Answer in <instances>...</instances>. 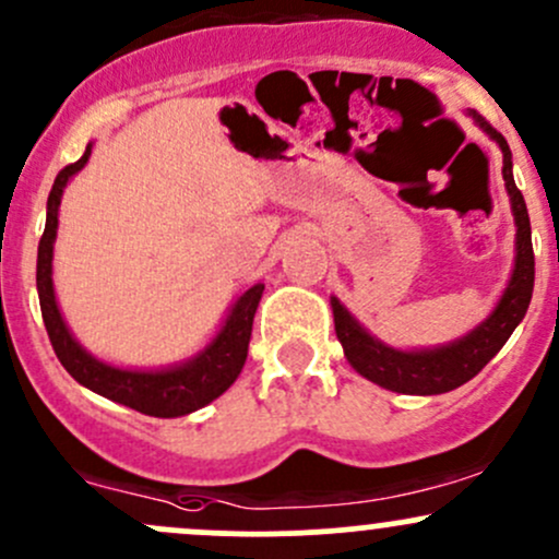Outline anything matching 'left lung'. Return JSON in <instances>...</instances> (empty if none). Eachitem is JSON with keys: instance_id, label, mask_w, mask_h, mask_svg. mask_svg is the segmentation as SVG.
<instances>
[{"instance_id": "8db88e82", "label": "left lung", "mask_w": 559, "mask_h": 559, "mask_svg": "<svg viewBox=\"0 0 559 559\" xmlns=\"http://www.w3.org/2000/svg\"><path fill=\"white\" fill-rule=\"evenodd\" d=\"M479 130L498 143L503 154V183H507L509 205H512L514 226V269L498 298L493 311L469 330L461 338L450 341L442 346H429V349H394L376 338L359 320H354L352 311L335 296H330V309H333L335 335L344 346L346 359L359 376L378 386L389 389L397 394H445L459 389L474 378L490 359L501 352L509 335L520 325L525 317L533 296V277H536V261H533V242H531V218H527L525 200L520 189L514 186L512 176V152L501 133H496L477 111H469Z\"/></svg>"}]
</instances>
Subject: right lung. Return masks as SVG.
Here are the masks:
<instances>
[{"instance_id": "add662e5", "label": "right lung", "mask_w": 559, "mask_h": 559, "mask_svg": "<svg viewBox=\"0 0 559 559\" xmlns=\"http://www.w3.org/2000/svg\"><path fill=\"white\" fill-rule=\"evenodd\" d=\"M90 154H93V143H87L85 154L74 165L58 173L50 197H47L45 234L39 239L37 253V290L50 344L69 376L87 386L90 392L154 418L189 416L221 397L242 373L250 333H253V317L263 296V282H255L242 296H237V301L229 306L226 320L221 322L218 333L207 341L205 349L183 362L167 365V368H117V365L93 357L66 325L56 298V285H52V248H56L58 237L61 197L71 178L87 165Z\"/></svg>"}]
</instances>
